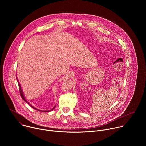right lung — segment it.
<instances>
[{
    "mask_svg": "<svg viewBox=\"0 0 146 146\" xmlns=\"http://www.w3.org/2000/svg\"><path fill=\"white\" fill-rule=\"evenodd\" d=\"M16 78H17V82H18V86H19V92H20V95H21V98H23V99L24 100V101H25L28 104H29V105L33 108V109H35V110H38V111H42V112H49V111H52V110H53V109H55V106L51 109V110H47V111H43V110H38V109H37L36 108H35V107H33V106H32L31 104L26 100V99H25V96H24V93H23V90H22V88H21V85H20V84H19V81H18V78H17V77L16 76Z\"/></svg>",
    "mask_w": 146,
    "mask_h": 146,
    "instance_id": "add662e5",
    "label": "right lung"
}]
</instances>
